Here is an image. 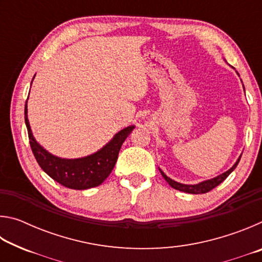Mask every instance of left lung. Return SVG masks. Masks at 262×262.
<instances>
[{
	"instance_id": "8db88e82",
	"label": "left lung",
	"mask_w": 262,
	"mask_h": 262,
	"mask_svg": "<svg viewBox=\"0 0 262 262\" xmlns=\"http://www.w3.org/2000/svg\"><path fill=\"white\" fill-rule=\"evenodd\" d=\"M241 157L242 156H239L238 161L234 163V165L231 168H230V170H228L227 172H224V173L217 176L216 178H212V179H209V180L202 181V183H199L196 185H185V184L177 183V181L172 180L171 178H168V177L165 173H164V172L161 170V168H159V171H161L163 178L165 179L167 183H168V185H170L171 187H173L174 189H178V190H181V192H186V193H189V194H203V193L209 192V190H211L212 188H215L216 186H219L222 183V181H224L225 179H227L228 176L231 173V172L238 165L239 161H241Z\"/></svg>"
}]
</instances>
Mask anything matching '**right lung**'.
I'll use <instances>...</instances> for the list:
<instances>
[{
	"instance_id": "right-lung-1",
	"label": "right lung",
	"mask_w": 262,
	"mask_h": 262,
	"mask_svg": "<svg viewBox=\"0 0 262 262\" xmlns=\"http://www.w3.org/2000/svg\"><path fill=\"white\" fill-rule=\"evenodd\" d=\"M28 100L25 103V125L28 128L30 145L35 159L46 173L64 187L88 189L99 186L107 178L117 163L118 155L123 142L134 126L123 128L105 147L90 156L66 159L46 151L32 135L28 119Z\"/></svg>"
}]
</instances>
